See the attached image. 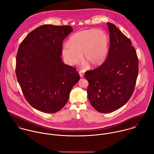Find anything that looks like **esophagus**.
I'll use <instances>...</instances> for the list:
<instances>
[{"mask_svg":"<svg viewBox=\"0 0 154 154\" xmlns=\"http://www.w3.org/2000/svg\"><path fill=\"white\" fill-rule=\"evenodd\" d=\"M79 74H80V76L81 78H83L84 77V72H83V71H79Z\"/></svg>","mask_w":154,"mask_h":154,"instance_id":"esophagus-1","label":"esophagus"}]
</instances>
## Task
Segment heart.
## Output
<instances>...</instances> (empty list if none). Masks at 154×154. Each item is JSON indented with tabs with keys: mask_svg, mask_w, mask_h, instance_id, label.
I'll use <instances>...</instances> for the list:
<instances>
[{
	"mask_svg": "<svg viewBox=\"0 0 154 154\" xmlns=\"http://www.w3.org/2000/svg\"><path fill=\"white\" fill-rule=\"evenodd\" d=\"M109 50V39L105 32L97 29L80 31L71 35L68 45L62 50V56L69 65H74L83 60L92 67L102 65L106 59Z\"/></svg>",
	"mask_w": 154,
	"mask_h": 154,
	"instance_id": "obj_1",
	"label": "heart"
}]
</instances>
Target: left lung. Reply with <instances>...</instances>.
Listing matches in <instances>:
<instances>
[{
	"instance_id": "8db88e82",
	"label": "left lung",
	"mask_w": 154,
	"mask_h": 154,
	"mask_svg": "<svg viewBox=\"0 0 154 154\" xmlns=\"http://www.w3.org/2000/svg\"><path fill=\"white\" fill-rule=\"evenodd\" d=\"M110 46L107 58L99 67L86 71L88 95L98 112H113L125 105L134 90L138 75V58L130 40L108 23Z\"/></svg>"
}]
</instances>
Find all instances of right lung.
<instances>
[{"instance_id":"1","label":"right lung","mask_w":154,"mask_h":154,"mask_svg":"<svg viewBox=\"0 0 154 154\" xmlns=\"http://www.w3.org/2000/svg\"><path fill=\"white\" fill-rule=\"evenodd\" d=\"M73 29L69 26L42 25L21 43L16 75L23 94L35 109L55 113L66 103L80 80L76 69L62 61V42Z\"/></svg>"}]
</instances>
